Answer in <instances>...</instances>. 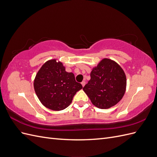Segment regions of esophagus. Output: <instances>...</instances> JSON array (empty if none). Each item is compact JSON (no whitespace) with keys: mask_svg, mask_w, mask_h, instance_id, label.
Segmentation results:
<instances>
[{"mask_svg":"<svg viewBox=\"0 0 157 157\" xmlns=\"http://www.w3.org/2000/svg\"><path fill=\"white\" fill-rule=\"evenodd\" d=\"M81 84H82V86L84 87L85 86V84H86V82H85L84 80H83V81L81 82Z\"/></svg>","mask_w":157,"mask_h":157,"instance_id":"34e87169","label":"esophagus"}]
</instances>
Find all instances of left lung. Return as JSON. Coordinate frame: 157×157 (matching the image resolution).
I'll return each mask as SVG.
<instances>
[{"label":"left lung","instance_id":"8db88e82","mask_svg":"<svg viewBox=\"0 0 157 157\" xmlns=\"http://www.w3.org/2000/svg\"><path fill=\"white\" fill-rule=\"evenodd\" d=\"M90 77L83 90L98 108H110L124 96L126 88V75L115 61L103 59L92 69Z\"/></svg>","mask_w":157,"mask_h":157}]
</instances>
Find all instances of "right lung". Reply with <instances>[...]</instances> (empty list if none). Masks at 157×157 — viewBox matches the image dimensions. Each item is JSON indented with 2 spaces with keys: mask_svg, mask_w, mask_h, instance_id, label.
Returning <instances> with one entry per match:
<instances>
[{
  "mask_svg": "<svg viewBox=\"0 0 157 157\" xmlns=\"http://www.w3.org/2000/svg\"><path fill=\"white\" fill-rule=\"evenodd\" d=\"M34 89L42 105L53 111L67 108L75 94L82 88L76 82L73 73L65 71L63 63L56 59L47 61L36 75Z\"/></svg>",
  "mask_w": 157,
  "mask_h": 157,
  "instance_id": "add662e5",
  "label": "right lung"
}]
</instances>
